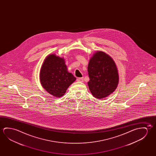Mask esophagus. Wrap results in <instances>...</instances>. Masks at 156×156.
Here are the masks:
<instances>
[{
  "instance_id": "obj_1",
  "label": "esophagus",
  "mask_w": 156,
  "mask_h": 156,
  "mask_svg": "<svg viewBox=\"0 0 156 156\" xmlns=\"http://www.w3.org/2000/svg\"><path fill=\"white\" fill-rule=\"evenodd\" d=\"M83 77H82V78H78L77 79V81L78 82H84V80H83Z\"/></svg>"
}]
</instances>
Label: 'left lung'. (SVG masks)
<instances>
[{"instance_id": "1", "label": "left lung", "mask_w": 156, "mask_h": 156, "mask_svg": "<svg viewBox=\"0 0 156 156\" xmlns=\"http://www.w3.org/2000/svg\"><path fill=\"white\" fill-rule=\"evenodd\" d=\"M87 82L92 96L103 99L112 94L118 87L119 76L114 60L104 51H98L90 59Z\"/></svg>"}]
</instances>
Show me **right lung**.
<instances>
[{"label":"right lung","mask_w":156,"mask_h":156,"mask_svg":"<svg viewBox=\"0 0 156 156\" xmlns=\"http://www.w3.org/2000/svg\"><path fill=\"white\" fill-rule=\"evenodd\" d=\"M40 80L47 92L59 98L65 94L76 78L67 71L63 58L51 54L46 57L42 65Z\"/></svg>","instance_id":"right-lung-1"}]
</instances>
